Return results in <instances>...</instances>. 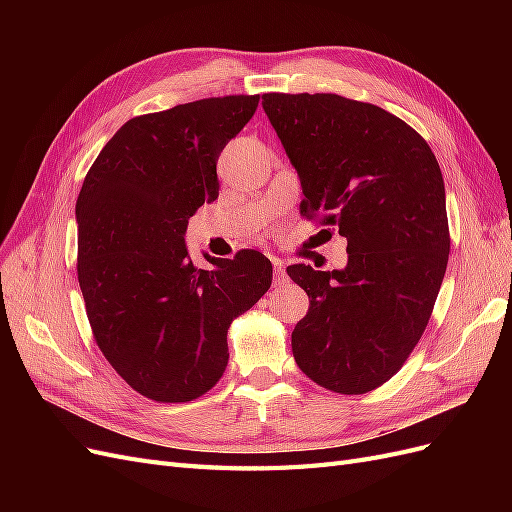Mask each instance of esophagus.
<instances>
[{"label":"esophagus","mask_w":512,"mask_h":512,"mask_svg":"<svg viewBox=\"0 0 512 512\" xmlns=\"http://www.w3.org/2000/svg\"><path fill=\"white\" fill-rule=\"evenodd\" d=\"M288 282V273H286V265L282 260H273V286H284Z\"/></svg>","instance_id":"esophagus-1"}]
</instances>
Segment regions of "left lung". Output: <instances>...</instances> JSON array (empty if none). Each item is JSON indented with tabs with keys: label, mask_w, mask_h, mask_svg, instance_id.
<instances>
[{
	"label": "left lung",
	"mask_w": 512,
	"mask_h": 512,
	"mask_svg": "<svg viewBox=\"0 0 512 512\" xmlns=\"http://www.w3.org/2000/svg\"><path fill=\"white\" fill-rule=\"evenodd\" d=\"M262 108L301 179V213L348 239L344 269H286L309 297L292 331L294 361L329 391H374L418 344L444 280L442 170L425 138L380 106L265 94Z\"/></svg>",
	"instance_id": "obj_1"
}]
</instances>
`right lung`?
Segmentation results:
<instances>
[{"instance_id":"right-lung-1","label":"right lung","mask_w":512,"mask_h":512,"mask_svg":"<svg viewBox=\"0 0 512 512\" xmlns=\"http://www.w3.org/2000/svg\"><path fill=\"white\" fill-rule=\"evenodd\" d=\"M260 96L179 104L123 123L76 200L79 284L96 342L134 391L181 404L205 395L228 365L226 333L271 286L256 250L198 269L188 220L218 198V158Z\"/></svg>"}]
</instances>
